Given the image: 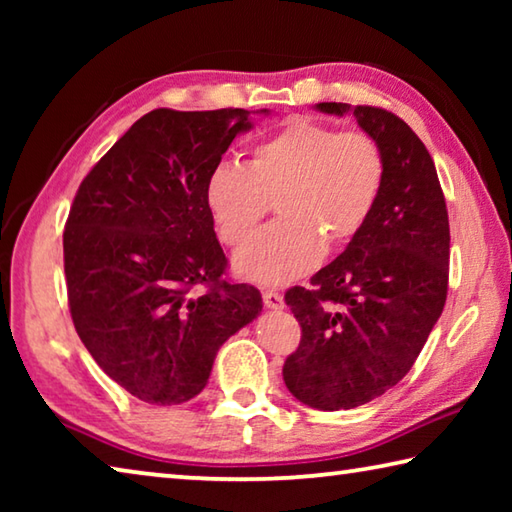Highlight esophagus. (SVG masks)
<instances>
[{
  "label": "esophagus",
  "mask_w": 512,
  "mask_h": 512,
  "mask_svg": "<svg viewBox=\"0 0 512 512\" xmlns=\"http://www.w3.org/2000/svg\"><path fill=\"white\" fill-rule=\"evenodd\" d=\"M262 298H264V305L268 309H282L284 307V298L277 291H264Z\"/></svg>",
  "instance_id": "34e87169"
}]
</instances>
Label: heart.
<instances>
[{
	"label": "heart",
	"instance_id": "obj_1",
	"mask_svg": "<svg viewBox=\"0 0 512 512\" xmlns=\"http://www.w3.org/2000/svg\"><path fill=\"white\" fill-rule=\"evenodd\" d=\"M386 180L377 140L293 119L257 142L244 167L219 162L205 183V203L225 246L241 248L277 198V219L237 257V273L262 287H282L320 264L329 244L366 228Z\"/></svg>",
	"mask_w": 512,
	"mask_h": 512
}]
</instances>
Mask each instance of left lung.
<instances>
[{"label":"left lung","mask_w":512,"mask_h":512,"mask_svg":"<svg viewBox=\"0 0 512 512\" xmlns=\"http://www.w3.org/2000/svg\"><path fill=\"white\" fill-rule=\"evenodd\" d=\"M316 108L341 117L352 110L386 160L366 228L309 289L284 296L302 327L284 384L311 409L341 411L384 395L418 359L447 300L449 219L436 164L406 121L375 106Z\"/></svg>","instance_id":"8db88e82"}]
</instances>
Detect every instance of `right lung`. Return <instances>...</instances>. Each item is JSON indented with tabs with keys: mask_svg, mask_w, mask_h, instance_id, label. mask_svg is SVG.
<instances>
[{
	"mask_svg": "<svg viewBox=\"0 0 512 512\" xmlns=\"http://www.w3.org/2000/svg\"><path fill=\"white\" fill-rule=\"evenodd\" d=\"M248 115L146 112L74 196L63 253L76 334L142 402L196 397L221 345L262 311L255 287L223 280L228 259L205 203L210 171L253 128Z\"/></svg>",
	"mask_w": 512,
	"mask_h": 512,
	"instance_id": "obj_1",
	"label": "right lung"
}]
</instances>
